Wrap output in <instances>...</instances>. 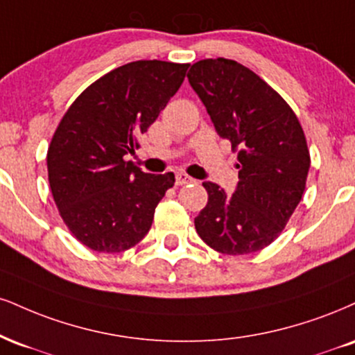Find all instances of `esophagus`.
Wrapping results in <instances>:
<instances>
[{"mask_svg":"<svg viewBox=\"0 0 355 355\" xmlns=\"http://www.w3.org/2000/svg\"><path fill=\"white\" fill-rule=\"evenodd\" d=\"M191 182H195L193 178L191 177H189V175H185V173H177L175 175V185H187V183H191Z\"/></svg>","mask_w":355,"mask_h":355,"instance_id":"34e87169","label":"esophagus"}]
</instances>
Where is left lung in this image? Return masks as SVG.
Wrapping results in <instances>:
<instances>
[{"label": "left lung", "instance_id": "obj_1", "mask_svg": "<svg viewBox=\"0 0 355 355\" xmlns=\"http://www.w3.org/2000/svg\"><path fill=\"white\" fill-rule=\"evenodd\" d=\"M187 78L216 134L238 152L240 168L233 195L203 182L208 203L195 218L196 233L218 253H256L279 236L304 193V132L283 97L240 62L203 59Z\"/></svg>", "mask_w": 355, "mask_h": 355}]
</instances>
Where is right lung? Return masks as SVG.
<instances>
[{"mask_svg": "<svg viewBox=\"0 0 355 355\" xmlns=\"http://www.w3.org/2000/svg\"><path fill=\"white\" fill-rule=\"evenodd\" d=\"M190 64L135 61L89 85L64 114L48 150L49 185L64 223L99 253H121L150 230L175 175L125 162L137 137L180 89Z\"/></svg>", "mask_w": 355, "mask_h": 355, "instance_id": "add662e5", "label": "right lung"}]
</instances>
